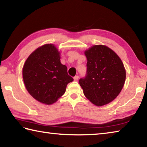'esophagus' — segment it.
Wrapping results in <instances>:
<instances>
[{"label":"esophagus","instance_id":"obj_1","mask_svg":"<svg viewBox=\"0 0 147 147\" xmlns=\"http://www.w3.org/2000/svg\"><path fill=\"white\" fill-rule=\"evenodd\" d=\"M78 78H79L78 76H75L74 77V81H77L78 80Z\"/></svg>","mask_w":147,"mask_h":147}]
</instances>
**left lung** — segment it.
<instances>
[{
  "label": "left lung",
  "mask_w": 147,
  "mask_h": 147,
  "mask_svg": "<svg viewBox=\"0 0 147 147\" xmlns=\"http://www.w3.org/2000/svg\"><path fill=\"white\" fill-rule=\"evenodd\" d=\"M87 74L79 80L84 95L96 106L112 102L123 89L126 70L123 61L106 45H93L84 52Z\"/></svg>",
  "instance_id": "8db88e82"
}]
</instances>
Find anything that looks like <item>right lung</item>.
<instances>
[{"mask_svg": "<svg viewBox=\"0 0 147 147\" xmlns=\"http://www.w3.org/2000/svg\"><path fill=\"white\" fill-rule=\"evenodd\" d=\"M60 53L54 44H45L30 54L23 68L24 86L38 102L51 105L65 93L73 78L60 61Z\"/></svg>", "mask_w": 147, "mask_h": 147, "instance_id": "add662e5", "label": "right lung"}]
</instances>
